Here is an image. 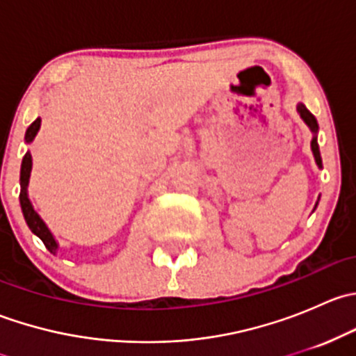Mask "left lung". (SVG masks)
<instances>
[{
    "instance_id": "left-lung-1",
    "label": "left lung",
    "mask_w": 356,
    "mask_h": 356,
    "mask_svg": "<svg viewBox=\"0 0 356 356\" xmlns=\"http://www.w3.org/2000/svg\"><path fill=\"white\" fill-rule=\"evenodd\" d=\"M298 111H300L301 118H303L305 122H307L308 127L312 129V132H317L318 131V124L317 120H315L314 115L310 113V111L307 110V106L305 105H298ZM312 152H314V156H315V161H317L318 167H322V158H321V152H318V143H317V136H314V139H312Z\"/></svg>"
}]
</instances>
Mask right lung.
Listing matches in <instances>:
<instances>
[{
  "mask_svg": "<svg viewBox=\"0 0 356 356\" xmlns=\"http://www.w3.org/2000/svg\"><path fill=\"white\" fill-rule=\"evenodd\" d=\"M39 124H41V118H38V120L32 122L31 127H29L27 132H25V141L31 143L32 139H34L35 132L39 131ZM31 167H32V158H31V153L27 152L22 160V168H20V204H22L25 222H27L29 229H31V231L34 232V234L38 236L42 243H44V246L48 248L51 253H56V248L58 246H56L51 232L48 231V227H46L44 222L41 220V217L35 213V210L32 208L31 201H29V198H27V182H29V175H31Z\"/></svg>",
  "mask_w": 356,
  "mask_h": 356,
  "instance_id": "right-lung-1",
  "label": "right lung"
}]
</instances>
